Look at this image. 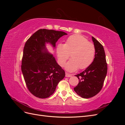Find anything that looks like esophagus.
<instances>
[{"label": "esophagus", "mask_w": 125, "mask_h": 125, "mask_svg": "<svg viewBox=\"0 0 125 125\" xmlns=\"http://www.w3.org/2000/svg\"><path fill=\"white\" fill-rule=\"evenodd\" d=\"M72 74H69V73H66V77H72Z\"/></svg>", "instance_id": "esophagus-1"}]
</instances>
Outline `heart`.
<instances>
[{"label":"heart","mask_w":125,"mask_h":125,"mask_svg":"<svg viewBox=\"0 0 125 125\" xmlns=\"http://www.w3.org/2000/svg\"><path fill=\"white\" fill-rule=\"evenodd\" d=\"M56 52L58 63L61 67L65 65L70 55L71 59L67 63L65 68L69 72H73L78 68L85 69L93 62L95 48L93 44L88 42L84 36L74 34L68 37L64 44H59Z\"/></svg>","instance_id":"heart-1"}]
</instances>
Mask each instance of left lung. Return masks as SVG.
I'll list each match as a JSON object with an SVG mask.
<instances>
[{
	"mask_svg": "<svg viewBox=\"0 0 125 125\" xmlns=\"http://www.w3.org/2000/svg\"><path fill=\"white\" fill-rule=\"evenodd\" d=\"M92 39L95 48L93 62L85 70L75 75L79 80L74 91L78 95L84 99L92 97L99 93L107 72L103 46L94 37H92Z\"/></svg>",
	"mask_w": 125,
	"mask_h": 125,
	"instance_id": "8db88e82",
	"label": "left lung"
}]
</instances>
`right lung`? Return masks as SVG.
Returning <instances> with one entry per match:
<instances>
[{
	"instance_id": "right-lung-1",
	"label": "right lung",
	"mask_w": 125,
	"mask_h": 125,
	"mask_svg": "<svg viewBox=\"0 0 125 125\" xmlns=\"http://www.w3.org/2000/svg\"><path fill=\"white\" fill-rule=\"evenodd\" d=\"M65 35L67 34L62 31L40 29L26 42L21 70L28 89L37 97H50L65 76V71L46 47L49 43L55 48L58 39Z\"/></svg>"
}]
</instances>
